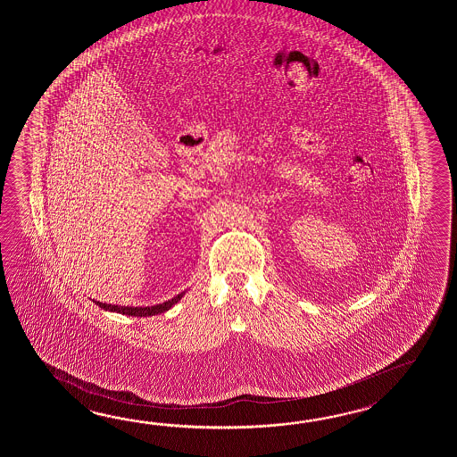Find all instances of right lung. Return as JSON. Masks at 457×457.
I'll use <instances>...</instances> for the list:
<instances>
[{
  "label": "right lung",
  "mask_w": 457,
  "mask_h": 457,
  "mask_svg": "<svg viewBox=\"0 0 457 457\" xmlns=\"http://www.w3.org/2000/svg\"><path fill=\"white\" fill-rule=\"evenodd\" d=\"M183 297V292L179 295H176L175 299L171 301L163 302L160 305H154V307H117V305H111V303H101L96 302L97 305L101 309H106V311L119 312V313H124V315H132V317H152V315H158V313H163V312L170 311L176 302L181 301Z\"/></svg>",
  "instance_id": "1"
}]
</instances>
